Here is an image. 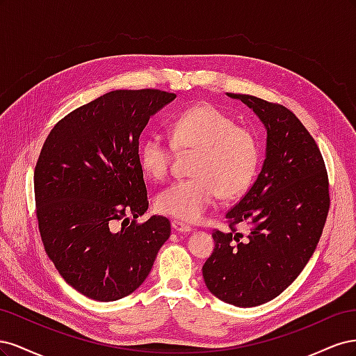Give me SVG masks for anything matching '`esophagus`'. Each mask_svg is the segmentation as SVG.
<instances>
[{"label":"esophagus","instance_id":"esophagus-1","mask_svg":"<svg viewBox=\"0 0 356 356\" xmlns=\"http://www.w3.org/2000/svg\"><path fill=\"white\" fill-rule=\"evenodd\" d=\"M172 229L178 233H190L193 230L190 225L181 222V221H172Z\"/></svg>","mask_w":356,"mask_h":356}]
</instances>
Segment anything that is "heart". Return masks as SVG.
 Instances as JSON below:
<instances>
[{"mask_svg": "<svg viewBox=\"0 0 356 356\" xmlns=\"http://www.w3.org/2000/svg\"><path fill=\"white\" fill-rule=\"evenodd\" d=\"M170 141L147 135L139 145V165L156 181L165 179L175 152L195 153L191 179L174 182L156 197V209L184 222L199 221L221 196L241 197L250 190L260 165L261 148L251 127L208 102L193 105L177 114L169 124Z\"/></svg>", "mask_w": 356, "mask_h": 356, "instance_id": "1", "label": "heart"}]
</instances>
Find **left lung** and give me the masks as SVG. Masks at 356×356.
Wrapping results in <instances>:
<instances>
[{"label":"left lung","mask_w":356,"mask_h":356,"mask_svg":"<svg viewBox=\"0 0 356 356\" xmlns=\"http://www.w3.org/2000/svg\"><path fill=\"white\" fill-rule=\"evenodd\" d=\"M246 104L267 131L266 159L241 202L215 229V248L203 264L204 284L224 303H267L294 282L315 252L330 209L328 174L315 139L281 104L227 93ZM239 223L247 232L237 230Z\"/></svg>","instance_id":"left-lung-1"}]
</instances>
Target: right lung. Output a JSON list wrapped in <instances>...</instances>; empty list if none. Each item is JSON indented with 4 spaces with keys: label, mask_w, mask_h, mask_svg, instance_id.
<instances>
[{
    "label": "right lung",
    "mask_w": 356,
    "mask_h": 356,
    "mask_svg": "<svg viewBox=\"0 0 356 356\" xmlns=\"http://www.w3.org/2000/svg\"><path fill=\"white\" fill-rule=\"evenodd\" d=\"M175 98L108 92L63 117L42 144L34 170L41 241L67 284L92 300L134 293L169 239L166 217L136 221L148 209L139 136Z\"/></svg>",
    "instance_id": "right-lung-1"
}]
</instances>
